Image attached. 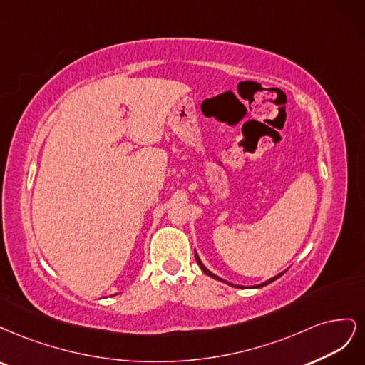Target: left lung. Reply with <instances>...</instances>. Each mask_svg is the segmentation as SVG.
<instances>
[{"label": "left lung", "instance_id": "8db88e82", "mask_svg": "<svg viewBox=\"0 0 365 365\" xmlns=\"http://www.w3.org/2000/svg\"><path fill=\"white\" fill-rule=\"evenodd\" d=\"M195 259H197V264L200 265V268H202V269H203V272H205V273H206L207 276H210V277H214V279H217V280H221V282H225V284H227V285H232V284H229V282H226V280H222V279H220L218 276H215L214 273H210V272H209V269H207V268H206V267H205V265L202 264V261H200V259H198V256H197V253H195ZM282 274H284V273H280V274H277V276L272 277V279H269V280L264 282V284H261V285H256L255 288H261V287H265V285H268V284H272V282H274L276 279H279V277H280ZM232 287H233V285H232ZM237 288H241V287H238V285H237Z\"/></svg>", "mask_w": 365, "mask_h": 365}]
</instances>
